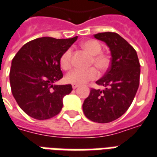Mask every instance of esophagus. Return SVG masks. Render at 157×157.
<instances>
[{"instance_id":"34e87169","label":"esophagus","mask_w":157,"mask_h":157,"mask_svg":"<svg viewBox=\"0 0 157 157\" xmlns=\"http://www.w3.org/2000/svg\"><path fill=\"white\" fill-rule=\"evenodd\" d=\"M78 86H79V85H77V84H72V88H73L74 90L77 88Z\"/></svg>"}]
</instances>
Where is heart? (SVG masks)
<instances>
[{
	"label": "heart",
	"mask_w": 157,
	"mask_h": 157,
	"mask_svg": "<svg viewBox=\"0 0 157 157\" xmlns=\"http://www.w3.org/2000/svg\"><path fill=\"white\" fill-rule=\"evenodd\" d=\"M82 46L85 50L92 55L90 60L91 64H94L100 71L107 70L110 66L111 59L108 54L101 52L102 45L98 40H86L82 43ZM71 49H67L64 51L60 57V65L64 70H68L71 67ZM98 77V71L95 67H90L88 69H74L66 76L67 82L72 84H85L92 80H95Z\"/></svg>",
	"instance_id": "obj_1"
}]
</instances>
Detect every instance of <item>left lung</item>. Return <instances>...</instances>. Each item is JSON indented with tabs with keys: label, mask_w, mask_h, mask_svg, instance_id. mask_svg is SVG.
<instances>
[{
	"label": "left lung",
	"mask_w": 157,
	"mask_h": 157,
	"mask_svg": "<svg viewBox=\"0 0 157 157\" xmlns=\"http://www.w3.org/2000/svg\"><path fill=\"white\" fill-rule=\"evenodd\" d=\"M94 38L109 47L111 64L104 76L96 81L104 90L91 89L82 107L90 121L108 123L121 117L131 105L139 89L140 63L136 50L119 34L100 33Z\"/></svg>",
	"instance_id": "left-lung-1"
}]
</instances>
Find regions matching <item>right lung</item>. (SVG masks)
Segmentation results:
<instances>
[{
  "label": "right lung",
  "instance_id": "1",
  "mask_svg": "<svg viewBox=\"0 0 157 157\" xmlns=\"http://www.w3.org/2000/svg\"><path fill=\"white\" fill-rule=\"evenodd\" d=\"M76 39L37 38L26 43L13 57L10 71L11 91L29 117L47 120L60 112L63 98L71 93L72 87L54 83L63 76L60 57Z\"/></svg>",
  "mask_w": 157,
  "mask_h": 157
}]
</instances>
